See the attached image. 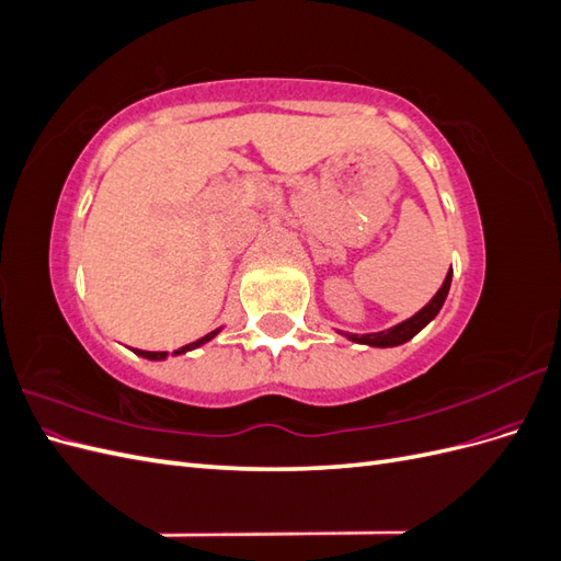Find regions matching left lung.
<instances>
[{
    "label": "left lung",
    "mask_w": 561,
    "mask_h": 561,
    "mask_svg": "<svg viewBox=\"0 0 561 561\" xmlns=\"http://www.w3.org/2000/svg\"><path fill=\"white\" fill-rule=\"evenodd\" d=\"M451 268L449 274L443 283V287L435 293V297L423 307L419 313H414L412 318H407L402 322H398V325L388 328V330H381V332H369V334H348V332H342L346 339H351V342L355 344H365V346H375V348H393V346H400V344H407L410 339H414L423 328L428 325V322L439 313V309H443V304L449 295V287H451Z\"/></svg>",
    "instance_id": "1"
}]
</instances>
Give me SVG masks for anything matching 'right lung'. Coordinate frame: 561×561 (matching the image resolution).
<instances>
[{
  "label": "right lung",
  "mask_w": 561,
  "mask_h": 561,
  "mask_svg": "<svg viewBox=\"0 0 561 561\" xmlns=\"http://www.w3.org/2000/svg\"><path fill=\"white\" fill-rule=\"evenodd\" d=\"M219 332H222V328H217V330L208 332L206 336H201V339H196V342L186 344V346H182V348H178V351H173V353H168V351H140V348H135V353L142 355V358H147V360H165L168 355H182V353H190V351H194V348H198V346H203V344H208L210 339H215Z\"/></svg>",
  "instance_id": "1"
}]
</instances>
